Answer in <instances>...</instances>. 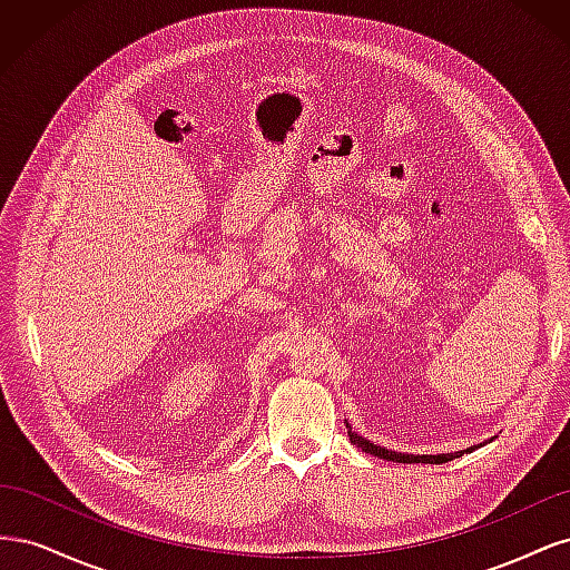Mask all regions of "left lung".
<instances>
[{"label": "left lung", "instance_id": "1", "mask_svg": "<svg viewBox=\"0 0 570 570\" xmlns=\"http://www.w3.org/2000/svg\"><path fill=\"white\" fill-rule=\"evenodd\" d=\"M350 440H352L356 446H361V450H364L366 454L381 456V459H387V461H396V463H446V461H452V459L461 456L463 452H473V450H478V446H485V444L492 442L494 438H490V440H485V442H480V444H473V446H469V450L454 452V454H452V452H446V454H406V452H392V450H385V446H381V444H373L371 440L352 433V430H350Z\"/></svg>", "mask_w": 570, "mask_h": 570}]
</instances>
